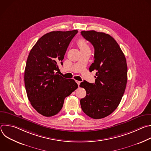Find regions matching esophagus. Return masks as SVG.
Returning a JSON list of instances; mask_svg holds the SVG:
<instances>
[{"mask_svg": "<svg viewBox=\"0 0 151 151\" xmlns=\"http://www.w3.org/2000/svg\"><path fill=\"white\" fill-rule=\"evenodd\" d=\"M76 82L78 83V86L80 85V83H81V81H76Z\"/></svg>", "mask_w": 151, "mask_h": 151, "instance_id": "1", "label": "esophagus"}]
</instances>
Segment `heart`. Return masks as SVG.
Returning a JSON list of instances; mask_svg holds the SVG:
<instances>
[{
    "instance_id": "obj_1",
    "label": "heart",
    "mask_w": 151,
    "mask_h": 151,
    "mask_svg": "<svg viewBox=\"0 0 151 151\" xmlns=\"http://www.w3.org/2000/svg\"><path fill=\"white\" fill-rule=\"evenodd\" d=\"M77 44H78V45L79 46V48L81 49V50H83V49L89 48V47L87 44V43L86 42V41L83 39H81L78 40Z\"/></svg>"
}]
</instances>
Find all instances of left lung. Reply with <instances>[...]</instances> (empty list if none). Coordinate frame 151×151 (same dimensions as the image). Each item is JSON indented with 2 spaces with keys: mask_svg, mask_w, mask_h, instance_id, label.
Wrapping results in <instances>:
<instances>
[{
  "mask_svg": "<svg viewBox=\"0 0 151 151\" xmlns=\"http://www.w3.org/2000/svg\"><path fill=\"white\" fill-rule=\"evenodd\" d=\"M81 33L94 48V60L89 69L97 71L94 83L84 81L80 84L87 92L80 100L81 106L88 116L103 118L117 108L125 92L127 82L125 57L109 35L94 30Z\"/></svg>",
  "mask_w": 151,
  "mask_h": 151,
  "instance_id": "left-lung-1",
  "label": "left lung"
}]
</instances>
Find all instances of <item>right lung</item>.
<instances>
[{
	"instance_id": "obj_1",
	"label": "right lung",
	"mask_w": 151,
	"mask_h": 151,
	"mask_svg": "<svg viewBox=\"0 0 151 151\" xmlns=\"http://www.w3.org/2000/svg\"><path fill=\"white\" fill-rule=\"evenodd\" d=\"M77 30L53 31L42 36L31 50L24 71V83L29 100L40 114L50 117L61 109L64 100L78 87L72 79L55 72L63 65L68 47Z\"/></svg>"
}]
</instances>
